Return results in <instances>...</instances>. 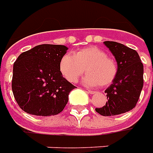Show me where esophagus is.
<instances>
[{"label": "esophagus", "instance_id": "34e87169", "mask_svg": "<svg viewBox=\"0 0 153 153\" xmlns=\"http://www.w3.org/2000/svg\"><path fill=\"white\" fill-rule=\"evenodd\" d=\"M88 92L90 94H94L96 93V91H94V90H91V89H88Z\"/></svg>", "mask_w": 153, "mask_h": 153}]
</instances>
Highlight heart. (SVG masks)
I'll use <instances>...</instances> for the list:
<instances>
[{
    "instance_id": "heart-1",
    "label": "heart",
    "mask_w": 153,
    "mask_h": 153,
    "mask_svg": "<svg viewBox=\"0 0 153 153\" xmlns=\"http://www.w3.org/2000/svg\"><path fill=\"white\" fill-rule=\"evenodd\" d=\"M59 71L69 82L75 83L84 71V83L89 86L110 84L117 77V63L98 47H87L74 54H65L59 61Z\"/></svg>"
}]
</instances>
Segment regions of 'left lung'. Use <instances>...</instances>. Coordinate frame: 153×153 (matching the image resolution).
Returning <instances> with one entry per match:
<instances>
[{"mask_svg":"<svg viewBox=\"0 0 153 153\" xmlns=\"http://www.w3.org/2000/svg\"><path fill=\"white\" fill-rule=\"evenodd\" d=\"M117 64V77L105 90L108 102L95 111L102 116L124 114L136 106L143 87V65L137 52L124 45L104 41Z\"/></svg>","mask_w":153,"mask_h":153,"instance_id":"left-lung-1","label":"left lung"}]
</instances>
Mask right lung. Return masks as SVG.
Segmentation results:
<instances>
[{
    "label": "right lung",
    "instance_id": "add662e5",
    "mask_svg": "<svg viewBox=\"0 0 153 153\" xmlns=\"http://www.w3.org/2000/svg\"><path fill=\"white\" fill-rule=\"evenodd\" d=\"M68 48L39 45L19 55L13 65L12 91L21 109L36 116L63 111L75 88L59 71V61Z\"/></svg>",
    "mask_w": 153,
    "mask_h": 153
}]
</instances>
